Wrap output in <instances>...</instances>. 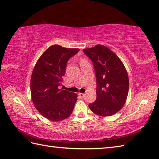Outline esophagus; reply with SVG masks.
Here are the masks:
<instances>
[{
  "mask_svg": "<svg viewBox=\"0 0 159 159\" xmlns=\"http://www.w3.org/2000/svg\"><path fill=\"white\" fill-rule=\"evenodd\" d=\"M79 95L81 97V98H84L85 97V94H83V93H79Z\"/></svg>",
  "mask_w": 159,
  "mask_h": 159,
  "instance_id": "34e87169",
  "label": "esophagus"
}]
</instances>
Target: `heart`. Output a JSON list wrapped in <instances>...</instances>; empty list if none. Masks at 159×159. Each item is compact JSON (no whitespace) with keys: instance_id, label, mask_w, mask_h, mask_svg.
Masks as SVG:
<instances>
[{"instance_id":"b5f03b06","label":"heart","mask_w":159,"mask_h":159,"mask_svg":"<svg viewBox=\"0 0 159 159\" xmlns=\"http://www.w3.org/2000/svg\"><path fill=\"white\" fill-rule=\"evenodd\" d=\"M85 61V60H84V59H83V58H82V60H81V61ZM81 61H80V62H81Z\"/></svg>"}]
</instances>
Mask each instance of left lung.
Listing matches in <instances>:
<instances>
[{
	"label": "left lung",
	"mask_w": 159,
	"mask_h": 159,
	"mask_svg": "<svg viewBox=\"0 0 159 159\" xmlns=\"http://www.w3.org/2000/svg\"><path fill=\"white\" fill-rule=\"evenodd\" d=\"M93 62L97 78V100L89 104L95 114L110 116L124 106L128 96V73L118 56L103 45L84 49Z\"/></svg>",
	"instance_id": "8db88e82"
}]
</instances>
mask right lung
Here are the masks:
<instances>
[{
	"label": "right lung",
	"instance_id": "obj_1",
	"mask_svg": "<svg viewBox=\"0 0 159 159\" xmlns=\"http://www.w3.org/2000/svg\"><path fill=\"white\" fill-rule=\"evenodd\" d=\"M80 51L52 45L45 50L35 65L30 79L32 101L34 107L45 118L61 121L72 114L77 95L59 89L70 58Z\"/></svg>",
	"mask_w": 159,
	"mask_h": 159
}]
</instances>
